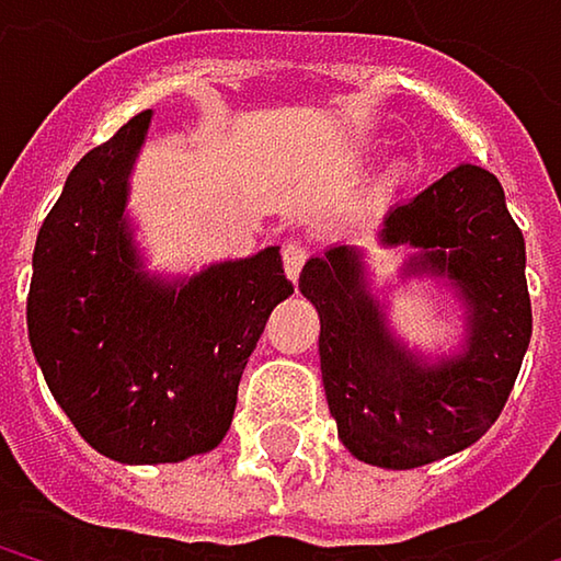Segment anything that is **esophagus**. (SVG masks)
<instances>
[{"label":"esophagus","mask_w":561,"mask_h":561,"mask_svg":"<svg viewBox=\"0 0 561 561\" xmlns=\"http://www.w3.org/2000/svg\"><path fill=\"white\" fill-rule=\"evenodd\" d=\"M305 260H308V247H305L301 240H288V243L282 247V266H285V276L291 282L298 279Z\"/></svg>","instance_id":"34e87169"}]
</instances>
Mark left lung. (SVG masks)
<instances>
[{"label": "left lung", "instance_id": "8db88e82", "mask_svg": "<svg viewBox=\"0 0 561 561\" xmlns=\"http://www.w3.org/2000/svg\"><path fill=\"white\" fill-rule=\"evenodd\" d=\"M380 243L412 247L402 276H438L465 301L461 354L425 364L387 328L357 247L311 256L298 276L321 318V380L344 448L409 471L474 445L501 415L533 334L526 243L491 171L458 165L383 217Z\"/></svg>", "mask_w": 561, "mask_h": 561}]
</instances>
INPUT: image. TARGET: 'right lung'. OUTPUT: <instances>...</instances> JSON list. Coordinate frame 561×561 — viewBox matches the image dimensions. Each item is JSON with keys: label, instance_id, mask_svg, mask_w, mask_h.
I'll return each instance as SVG.
<instances>
[{"label": "right lung", "instance_id": "add662e5", "mask_svg": "<svg viewBox=\"0 0 561 561\" xmlns=\"http://www.w3.org/2000/svg\"><path fill=\"white\" fill-rule=\"evenodd\" d=\"M152 113L64 181L32 256L28 341L57 405L100 455L171 465L217 448L247 360L291 282L279 247L191 279H152L126 214Z\"/></svg>", "mask_w": 561, "mask_h": 561}]
</instances>
